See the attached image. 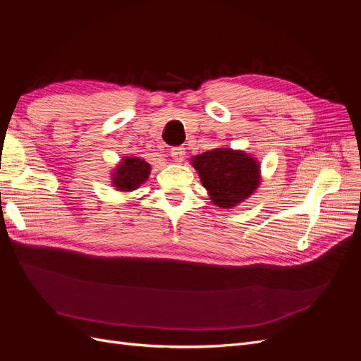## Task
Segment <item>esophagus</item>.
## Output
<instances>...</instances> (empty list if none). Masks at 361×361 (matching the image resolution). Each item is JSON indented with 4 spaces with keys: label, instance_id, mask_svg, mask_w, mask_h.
I'll return each instance as SVG.
<instances>
[{
    "label": "esophagus",
    "instance_id": "1",
    "mask_svg": "<svg viewBox=\"0 0 361 361\" xmlns=\"http://www.w3.org/2000/svg\"><path fill=\"white\" fill-rule=\"evenodd\" d=\"M170 155H171V158H173L174 161H176V162H182L183 158H185V149H183L182 146L171 147Z\"/></svg>",
    "mask_w": 361,
    "mask_h": 361
}]
</instances>
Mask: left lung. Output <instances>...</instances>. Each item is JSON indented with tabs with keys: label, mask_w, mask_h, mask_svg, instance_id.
Here are the masks:
<instances>
[{
	"label": "left lung",
	"mask_w": 361,
	"mask_h": 361,
	"mask_svg": "<svg viewBox=\"0 0 361 361\" xmlns=\"http://www.w3.org/2000/svg\"><path fill=\"white\" fill-rule=\"evenodd\" d=\"M203 187L220 207H232L253 192L259 183L257 162L244 152L215 149L192 159Z\"/></svg>",
	"instance_id": "left-lung-1"
}]
</instances>
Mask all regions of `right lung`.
<instances>
[{"mask_svg": "<svg viewBox=\"0 0 361 361\" xmlns=\"http://www.w3.org/2000/svg\"><path fill=\"white\" fill-rule=\"evenodd\" d=\"M149 173V162L140 158H125L116 170L114 187L120 191H133L147 179Z\"/></svg>", "mask_w": 361, "mask_h": 361, "instance_id": "1", "label": "right lung"}]
</instances>
